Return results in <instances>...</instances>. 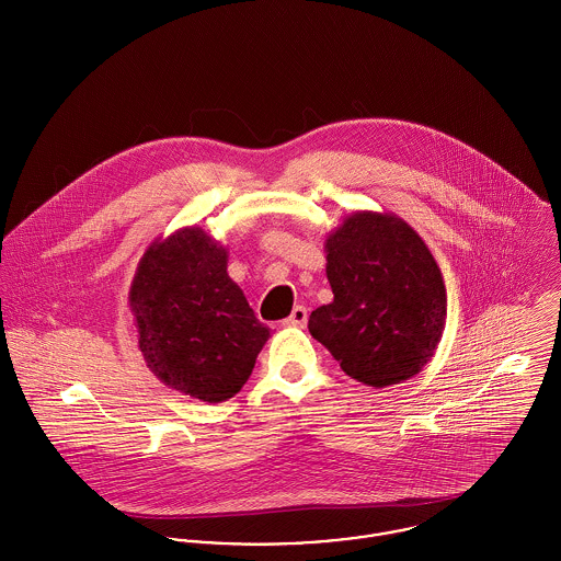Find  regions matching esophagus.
<instances>
[{
    "instance_id": "obj_1",
    "label": "esophagus",
    "mask_w": 561,
    "mask_h": 561,
    "mask_svg": "<svg viewBox=\"0 0 561 561\" xmlns=\"http://www.w3.org/2000/svg\"><path fill=\"white\" fill-rule=\"evenodd\" d=\"M284 324L286 327H305L307 324V307H302V305H297L295 309H293V313L284 320Z\"/></svg>"
}]
</instances>
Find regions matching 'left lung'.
Here are the masks:
<instances>
[{"label": "left lung", "mask_w": 561, "mask_h": 561, "mask_svg": "<svg viewBox=\"0 0 561 561\" xmlns=\"http://www.w3.org/2000/svg\"><path fill=\"white\" fill-rule=\"evenodd\" d=\"M335 299L309 316V333L367 387L414 378L446 327L444 277L421 234L387 211H352L327 234Z\"/></svg>", "instance_id": "1"}]
</instances>
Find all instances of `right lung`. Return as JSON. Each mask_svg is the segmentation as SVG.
<instances>
[{"instance_id": "right-lung-1", "label": "right lung", "mask_w": 561, "mask_h": 561, "mask_svg": "<svg viewBox=\"0 0 561 561\" xmlns=\"http://www.w3.org/2000/svg\"><path fill=\"white\" fill-rule=\"evenodd\" d=\"M228 250L198 226L156 239L129 286L138 350L153 376L183 394L234 397L271 329L228 275Z\"/></svg>"}]
</instances>
